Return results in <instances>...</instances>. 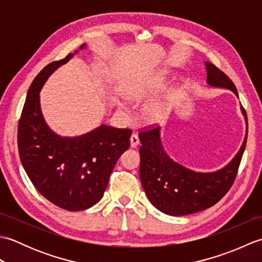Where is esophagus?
Here are the masks:
<instances>
[{
    "instance_id": "obj_1",
    "label": "esophagus",
    "mask_w": 262,
    "mask_h": 262,
    "mask_svg": "<svg viewBox=\"0 0 262 262\" xmlns=\"http://www.w3.org/2000/svg\"><path fill=\"white\" fill-rule=\"evenodd\" d=\"M138 144H140V138H138V136L137 135H135V134H133L132 136H130V147H136Z\"/></svg>"
}]
</instances>
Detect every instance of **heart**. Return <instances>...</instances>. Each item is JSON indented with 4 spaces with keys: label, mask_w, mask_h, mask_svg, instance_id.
<instances>
[{
    "label": "heart",
    "mask_w": 262,
    "mask_h": 262,
    "mask_svg": "<svg viewBox=\"0 0 262 262\" xmlns=\"http://www.w3.org/2000/svg\"><path fill=\"white\" fill-rule=\"evenodd\" d=\"M164 73L158 72L153 75H149L143 79L137 80L135 83L128 88L127 98L133 101H144L148 99L154 93H157L163 85ZM119 108H122V104L119 103ZM165 113V108L163 104L154 102L145 105L143 110V115L147 121H157Z\"/></svg>",
    "instance_id": "obj_1"
}]
</instances>
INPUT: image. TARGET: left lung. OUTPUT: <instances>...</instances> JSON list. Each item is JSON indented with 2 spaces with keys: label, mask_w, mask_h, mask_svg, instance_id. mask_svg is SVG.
Masks as SVG:
<instances>
[{
  "label": "left lung",
  "mask_w": 262,
  "mask_h": 262,
  "mask_svg": "<svg viewBox=\"0 0 262 262\" xmlns=\"http://www.w3.org/2000/svg\"><path fill=\"white\" fill-rule=\"evenodd\" d=\"M207 85L230 90L238 98L236 88L229 76L209 62H205ZM246 120V136L235 157L216 171H194L178 163L166 153L161 140V128L138 134L141 165L140 178L149 202L160 211L171 216H183L207 209L224 197L237 173L248 137V118L241 105Z\"/></svg>",
  "instance_id": "left-lung-1"
}]
</instances>
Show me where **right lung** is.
I'll return each instance as SVG.
<instances>
[{"label": "right lung", "instance_id": "right-lung-1", "mask_svg": "<svg viewBox=\"0 0 262 262\" xmlns=\"http://www.w3.org/2000/svg\"><path fill=\"white\" fill-rule=\"evenodd\" d=\"M84 48L83 43L79 49ZM77 53L48 64L35 77L18 128L20 160L32 185L49 202L70 211L90 208L102 198L132 135L130 129L102 124L79 136H60L47 125L39 93L48 77Z\"/></svg>", "mask_w": 262, "mask_h": 262}]
</instances>
